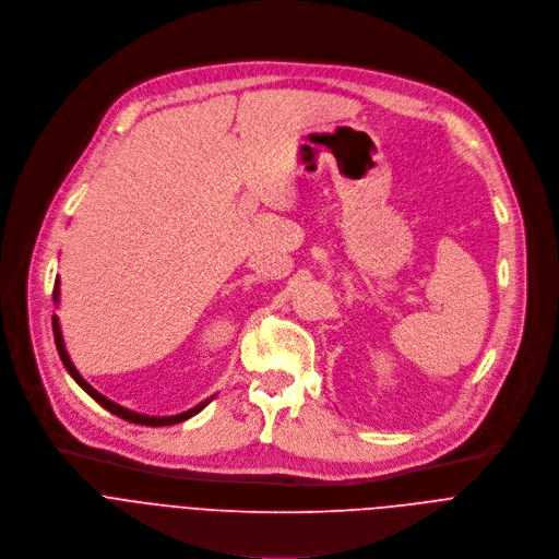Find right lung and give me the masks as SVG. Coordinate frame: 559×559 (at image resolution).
Wrapping results in <instances>:
<instances>
[{
    "label": "right lung",
    "instance_id": "right-lung-1",
    "mask_svg": "<svg viewBox=\"0 0 559 559\" xmlns=\"http://www.w3.org/2000/svg\"><path fill=\"white\" fill-rule=\"evenodd\" d=\"M52 299L55 301H59V277H57V282H55V290H52ZM52 332H55V344H57V350H59V357H61V361H63V366H66V370L70 372V377L100 405V407H105L107 412H111V414H117L119 418H126V420H130V423H136V425H150V427H165V425H176V423H182V420H187V418H191L193 414H198L211 399H206V401H202V403H198L195 407H191V409H187V412H182V414H174V416H147V414H139V412H132V409H126V407H121V405H117L115 401H109L107 396H103L100 392H96L81 374H79V370L74 368V364L70 361V357H68V353H66V344H63V337H61V328H59V319H57V314H52Z\"/></svg>",
    "mask_w": 559,
    "mask_h": 559
}]
</instances>
